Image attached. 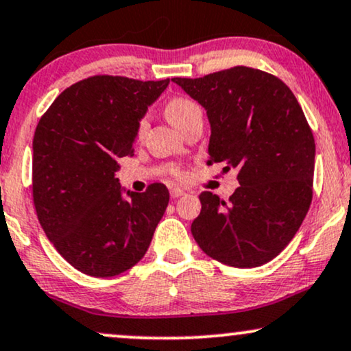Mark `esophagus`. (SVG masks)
Returning <instances> with one entry per match:
<instances>
[{
	"mask_svg": "<svg viewBox=\"0 0 351 351\" xmlns=\"http://www.w3.org/2000/svg\"><path fill=\"white\" fill-rule=\"evenodd\" d=\"M182 195H185V192L182 189H171V197L172 198H179V197H182Z\"/></svg>",
	"mask_w": 351,
	"mask_h": 351,
	"instance_id": "obj_1",
	"label": "esophagus"
}]
</instances>
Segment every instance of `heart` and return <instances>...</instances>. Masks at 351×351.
<instances>
[{
  "label": "heart",
  "instance_id": "b5f03b06",
  "mask_svg": "<svg viewBox=\"0 0 351 351\" xmlns=\"http://www.w3.org/2000/svg\"><path fill=\"white\" fill-rule=\"evenodd\" d=\"M197 112H200V107H198L193 101H189V99L185 97L172 99V101H169V104L166 106L167 120L174 125L177 130L182 127L190 117L197 114ZM145 128H146V120H141L140 125H138V132L143 133L145 132Z\"/></svg>",
  "mask_w": 351,
  "mask_h": 351
}]
</instances>
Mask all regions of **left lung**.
Masks as SVG:
<instances>
[{
    "mask_svg": "<svg viewBox=\"0 0 351 351\" xmlns=\"http://www.w3.org/2000/svg\"><path fill=\"white\" fill-rule=\"evenodd\" d=\"M172 81L206 110L208 164L239 171L241 187L229 202L200 193L193 239L224 265L270 262L295 237L313 200L314 136L295 94L276 76L247 66Z\"/></svg>",
    "mask_w": 351,
    "mask_h": 351,
    "instance_id": "obj_1",
    "label": "left lung"
}]
</instances>
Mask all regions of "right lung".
Masks as SVG:
<instances>
[{"mask_svg": "<svg viewBox=\"0 0 351 351\" xmlns=\"http://www.w3.org/2000/svg\"><path fill=\"white\" fill-rule=\"evenodd\" d=\"M169 80L93 76L64 89L36 128L32 193L38 221L60 255L107 278L136 265L169 203L162 184L125 190L115 172L133 153L138 125Z\"/></svg>", "mask_w": 351, "mask_h": 351, "instance_id": "obj_1", "label": "right lung"}]
</instances>
